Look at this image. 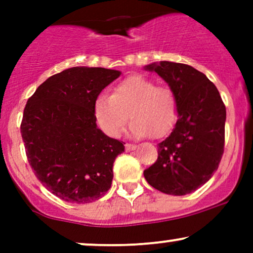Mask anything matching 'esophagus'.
<instances>
[{
  "label": "esophagus",
  "instance_id": "esophagus-1",
  "mask_svg": "<svg viewBox=\"0 0 253 253\" xmlns=\"http://www.w3.org/2000/svg\"><path fill=\"white\" fill-rule=\"evenodd\" d=\"M125 149H126V151H132L135 149V145L127 143V144H125Z\"/></svg>",
  "mask_w": 253,
  "mask_h": 253
}]
</instances>
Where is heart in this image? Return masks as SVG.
Masks as SVG:
<instances>
[{"instance_id":"b5f03b06","label":"heart","mask_w":253,"mask_h":253,"mask_svg":"<svg viewBox=\"0 0 253 253\" xmlns=\"http://www.w3.org/2000/svg\"><path fill=\"white\" fill-rule=\"evenodd\" d=\"M130 118V135L163 136L178 117L175 92L169 86H157L144 76H130L120 82L112 95L101 94L94 103L97 126L109 136H118Z\"/></svg>"}]
</instances>
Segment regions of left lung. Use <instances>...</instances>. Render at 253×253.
Segmentation results:
<instances>
[{"label":"left lung","instance_id":"left-lung-1","mask_svg":"<svg viewBox=\"0 0 253 253\" xmlns=\"http://www.w3.org/2000/svg\"><path fill=\"white\" fill-rule=\"evenodd\" d=\"M175 92L178 120L158 144V158L144 171L147 183L169 195L190 194L210 181L225 146L226 107L205 74L187 64H150Z\"/></svg>","mask_w":253,"mask_h":253}]
</instances>
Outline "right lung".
I'll return each instance as SVG.
<instances>
[{
  "label": "right lung",
  "mask_w": 253,
  "mask_h": 253,
  "mask_svg": "<svg viewBox=\"0 0 253 253\" xmlns=\"http://www.w3.org/2000/svg\"><path fill=\"white\" fill-rule=\"evenodd\" d=\"M121 72L75 66L38 86L26 103L21 136L34 175L66 202L102 197L113 181V164L123 141L97 128L94 103Z\"/></svg>",
  "instance_id": "add662e5"
}]
</instances>
